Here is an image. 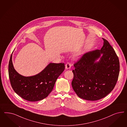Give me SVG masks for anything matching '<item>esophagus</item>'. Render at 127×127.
Listing matches in <instances>:
<instances>
[{"label":"esophagus","mask_w":127,"mask_h":127,"mask_svg":"<svg viewBox=\"0 0 127 127\" xmlns=\"http://www.w3.org/2000/svg\"><path fill=\"white\" fill-rule=\"evenodd\" d=\"M65 69H70L71 68V64H70V63H69V62H67V63L65 64Z\"/></svg>","instance_id":"1"}]
</instances>
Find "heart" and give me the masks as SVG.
Returning <instances> with one entry per match:
<instances>
[{
    "mask_svg": "<svg viewBox=\"0 0 127 127\" xmlns=\"http://www.w3.org/2000/svg\"><path fill=\"white\" fill-rule=\"evenodd\" d=\"M82 54L81 53H78V54L75 55V56H74V59H78L81 58V56H82Z\"/></svg>",
    "mask_w": 127,
    "mask_h": 127,
    "instance_id": "b5f03b06",
    "label": "heart"
}]
</instances>
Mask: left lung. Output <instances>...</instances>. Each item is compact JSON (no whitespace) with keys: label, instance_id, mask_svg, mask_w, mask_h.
<instances>
[{"label":"left lung","instance_id":"left-lung-1","mask_svg":"<svg viewBox=\"0 0 127 127\" xmlns=\"http://www.w3.org/2000/svg\"><path fill=\"white\" fill-rule=\"evenodd\" d=\"M102 39L100 50L86 53L73 65L72 86L77 95L84 100L104 98L114 89L118 78V57L108 41Z\"/></svg>","mask_w":127,"mask_h":127}]
</instances>
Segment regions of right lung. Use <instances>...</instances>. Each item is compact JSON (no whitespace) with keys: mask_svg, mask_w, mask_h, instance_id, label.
<instances>
[{"mask_svg":"<svg viewBox=\"0 0 127 127\" xmlns=\"http://www.w3.org/2000/svg\"><path fill=\"white\" fill-rule=\"evenodd\" d=\"M10 59L8 73L12 87L14 92L25 100L37 101L46 98L53 89L55 82L65 69L64 63H50L39 73L24 76L14 69Z\"/></svg>","mask_w":127,"mask_h":127,"instance_id":"add662e5","label":"right lung"}]
</instances>
